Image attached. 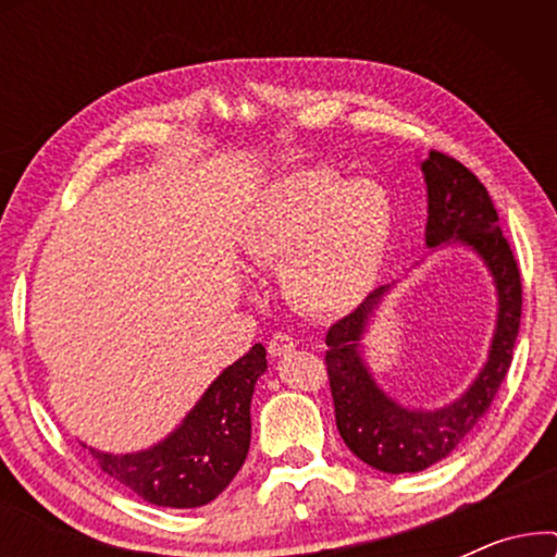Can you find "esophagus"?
I'll return each instance as SVG.
<instances>
[{"label": "esophagus", "mask_w": 557, "mask_h": 557, "mask_svg": "<svg viewBox=\"0 0 557 557\" xmlns=\"http://www.w3.org/2000/svg\"><path fill=\"white\" fill-rule=\"evenodd\" d=\"M294 347H296V342H294L292 334H286V332H276V334H273V337L269 339V352H271L273 357L288 355Z\"/></svg>", "instance_id": "esophagus-1"}]
</instances>
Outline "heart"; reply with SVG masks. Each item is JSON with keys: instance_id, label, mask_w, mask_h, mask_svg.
Here are the masks:
<instances>
[{"instance_id": "obj_1", "label": "heart", "mask_w": 557, "mask_h": 557, "mask_svg": "<svg viewBox=\"0 0 557 557\" xmlns=\"http://www.w3.org/2000/svg\"><path fill=\"white\" fill-rule=\"evenodd\" d=\"M393 235V197L375 180L301 170L258 197L240 231L250 269H276L309 311L352 307L375 281Z\"/></svg>"}]
</instances>
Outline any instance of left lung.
<instances>
[{"label":"left lung","mask_w":557,"mask_h":557,"mask_svg":"<svg viewBox=\"0 0 557 557\" xmlns=\"http://www.w3.org/2000/svg\"><path fill=\"white\" fill-rule=\"evenodd\" d=\"M429 193L425 246L461 243L474 250L497 286V326L484 368L469 391L444 408H406L393 400L362 360V334L391 286H380L326 332V375L334 418L349 451L387 474H416L446 459L474 431L505 380L522 317V281L494 202L474 172L454 157L431 151L421 162Z\"/></svg>","instance_id":"obj_1"}]
</instances>
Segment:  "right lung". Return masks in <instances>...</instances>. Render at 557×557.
Instances as JSON below:
<instances>
[{
    "mask_svg": "<svg viewBox=\"0 0 557 557\" xmlns=\"http://www.w3.org/2000/svg\"><path fill=\"white\" fill-rule=\"evenodd\" d=\"M265 368V347L253 345L212 380L185 421L164 441L134 454L88 451L103 474L128 486L149 505L174 509L208 505L233 482L246 461L250 398Z\"/></svg>",
    "mask_w": 557,
    "mask_h": 557,
    "instance_id": "1",
    "label": "right lung"
}]
</instances>
